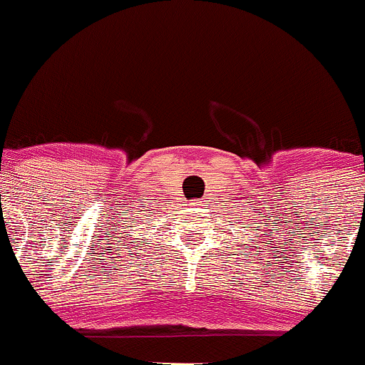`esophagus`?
I'll list each match as a JSON object with an SVG mask.
<instances>
[{
	"label": "esophagus",
	"mask_w": 365,
	"mask_h": 365,
	"mask_svg": "<svg viewBox=\"0 0 365 365\" xmlns=\"http://www.w3.org/2000/svg\"><path fill=\"white\" fill-rule=\"evenodd\" d=\"M198 203H202V202H198Z\"/></svg>",
	"instance_id": "1"
}]
</instances>
